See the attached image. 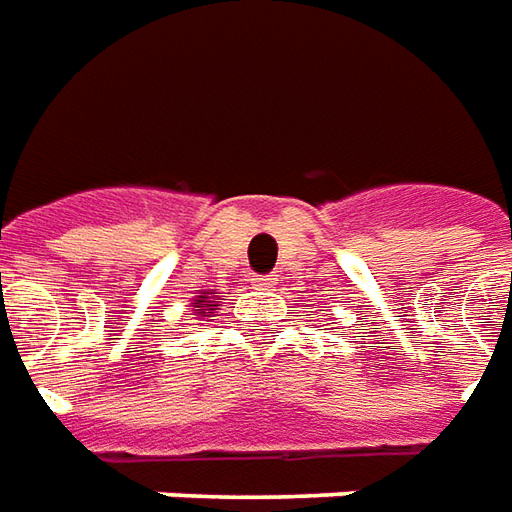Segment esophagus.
Instances as JSON below:
<instances>
[{
  "label": "esophagus",
  "instance_id": "34e87169",
  "mask_svg": "<svg viewBox=\"0 0 512 512\" xmlns=\"http://www.w3.org/2000/svg\"><path fill=\"white\" fill-rule=\"evenodd\" d=\"M250 281H253V286H259V289H273L275 275H253Z\"/></svg>",
  "mask_w": 512,
  "mask_h": 512
}]
</instances>
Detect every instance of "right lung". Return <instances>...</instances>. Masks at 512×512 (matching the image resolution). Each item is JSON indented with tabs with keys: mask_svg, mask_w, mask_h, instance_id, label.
Wrapping results in <instances>:
<instances>
[{
	"mask_svg": "<svg viewBox=\"0 0 512 512\" xmlns=\"http://www.w3.org/2000/svg\"><path fill=\"white\" fill-rule=\"evenodd\" d=\"M217 303H220V292H198V297H195V314L212 317Z\"/></svg>",
	"mask_w": 512,
	"mask_h": 512,
	"instance_id": "1",
	"label": "right lung"
}]
</instances>
